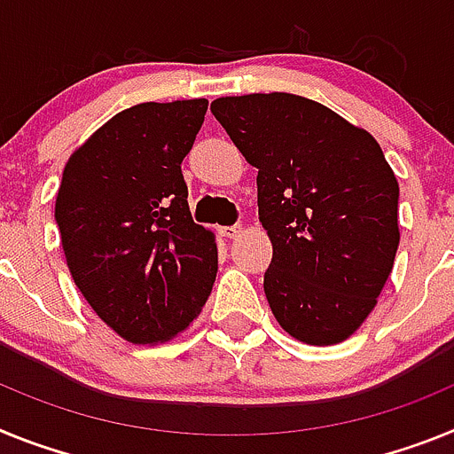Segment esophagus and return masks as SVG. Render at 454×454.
Returning a JSON list of instances; mask_svg holds the SVG:
<instances>
[{"label":"esophagus","mask_w":454,"mask_h":454,"mask_svg":"<svg viewBox=\"0 0 454 454\" xmlns=\"http://www.w3.org/2000/svg\"><path fill=\"white\" fill-rule=\"evenodd\" d=\"M219 232H222L223 238H228V239H231V238H238L239 232H242V226H223Z\"/></svg>","instance_id":"34e87169"}]
</instances>
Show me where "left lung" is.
<instances>
[{"instance_id":"left-lung-1","label":"left lung","mask_w":454,"mask_h":454,"mask_svg":"<svg viewBox=\"0 0 454 454\" xmlns=\"http://www.w3.org/2000/svg\"><path fill=\"white\" fill-rule=\"evenodd\" d=\"M210 109L258 168L276 322L306 345L347 340L377 306L400 244V187L380 144L293 93L216 98Z\"/></svg>"}]
</instances>
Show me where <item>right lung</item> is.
I'll list each match as a JSON object with an SVG mask.
<instances>
[{"label":"right lung","instance_id":"obj_1","mask_svg":"<svg viewBox=\"0 0 454 454\" xmlns=\"http://www.w3.org/2000/svg\"><path fill=\"white\" fill-rule=\"evenodd\" d=\"M205 112V98L134 105L63 168L54 216L73 281L132 345L180 336L215 286V232L192 222L180 171Z\"/></svg>","mask_w":454,"mask_h":454}]
</instances>
